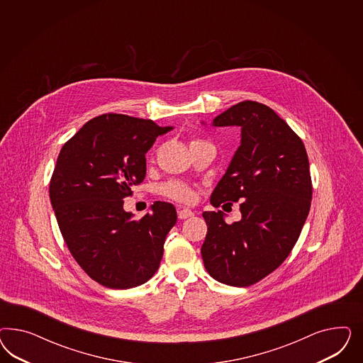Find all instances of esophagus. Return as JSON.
Segmentation results:
<instances>
[{
  "label": "esophagus",
  "mask_w": 363,
  "mask_h": 363,
  "mask_svg": "<svg viewBox=\"0 0 363 363\" xmlns=\"http://www.w3.org/2000/svg\"><path fill=\"white\" fill-rule=\"evenodd\" d=\"M177 213H178V218L179 220H186V218H190V217L194 216V213L191 210L185 209V208H178Z\"/></svg>",
  "instance_id": "1"
}]
</instances>
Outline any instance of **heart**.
<instances>
[{
    "mask_svg": "<svg viewBox=\"0 0 363 363\" xmlns=\"http://www.w3.org/2000/svg\"><path fill=\"white\" fill-rule=\"evenodd\" d=\"M158 190L162 196L172 198L174 201H179V202H185V203H190L196 199L194 190L178 181H169L166 184H162L161 186L158 187Z\"/></svg>",
    "mask_w": 363,
    "mask_h": 363,
    "instance_id": "1",
    "label": "heart"
}]
</instances>
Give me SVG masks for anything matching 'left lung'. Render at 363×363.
Here are the masks:
<instances>
[{
    "instance_id": "1",
    "label": "left lung",
    "mask_w": 363,
    "mask_h": 363,
    "mask_svg": "<svg viewBox=\"0 0 363 363\" xmlns=\"http://www.w3.org/2000/svg\"><path fill=\"white\" fill-rule=\"evenodd\" d=\"M211 125L241 128V145L210 202L240 201L242 218L229 225L220 210L202 213L201 254L216 281L245 287L273 273L298 241L313 194L308 153L274 110L255 101L233 105Z\"/></svg>"
}]
</instances>
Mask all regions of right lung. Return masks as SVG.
I'll list each match as a JSON object with an SVG mask.
<instances>
[{"label": "right lung", "mask_w": 363, "mask_h": 363, "mask_svg": "<svg viewBox=\"0 0 363 363\" xmlns=\"http://www.w3.org/2000/svg\"><path fill=\"white\" fill-rule=\"evenodd\" d=\"M161 128L152 120L102 114L86 122L58 154L49 196L61 234L86 274L110 289L149 281L176 225L172 203L157 201L141 220L123 210V198L146 176L145 154Z\"/></svg>", "instance_id": "right-lung-1"}]
</instances>
